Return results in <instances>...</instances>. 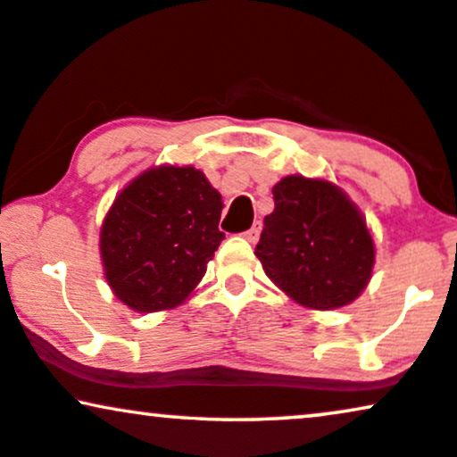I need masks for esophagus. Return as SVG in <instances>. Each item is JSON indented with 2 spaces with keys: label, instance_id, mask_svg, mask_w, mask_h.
<instances>
[{
  "label": "esophagus",
  "instance_id": "esophagus-1",
  "mask_svg": "<svg viewBox=\"0 0 457 457\" xmlns=\"http://www.w3.org/2000/svg\"><path fill=\"white\" fill-rule=\"evenodd\" d=\"M259 234H262V223H255L251 229H246V232L242 236H245V238L251 242V245H255V242L259 240Z\"/></svg>",
  "mask_w": 457,
  "mask_h": 457
}]
</instances>
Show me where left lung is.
Returning a JSON list of instances; mask_svg holds the SVG:
<instances>
[{
	"instance_id": "8db88e82",
	"label": "left lung",
	"mask_w": 457,
	"mask_h": 457,
	"mask_svg": "<svg viewBox=\"0 0 457 457\" xmlns=\"http://www.w3.org/2000/svg\"><path fill=\"white\" fill-rule=\"evenodd\" d=\"M255 248L268 278L310 310H337L365 291L375 265L367 219L327 179L282 177Z\"/></svg>"
}]
</instances>
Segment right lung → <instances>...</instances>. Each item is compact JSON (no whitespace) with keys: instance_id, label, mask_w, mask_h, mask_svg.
Here are the masks:
<instances>
[{"instance_id":"1","label":"right lung","mask_w":457,"mask_h":457,"mask_svg":"<svg viewBox=\"0 0 457 457\" xmlns=\"http://www.w3.org/2000/svg\"><path fill=\"white\" fill-rule=\"evenodd\" d=\"M221 211V194L194 166L160 164L137 175L101 225V262L113 295L135 312L181 305L225 238Z\"/></svg>"}]
</instances>
